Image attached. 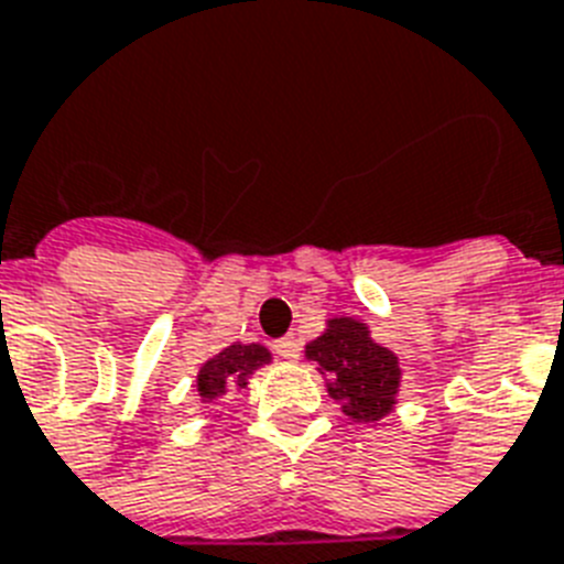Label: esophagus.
Here are the masks:
<instances>
[{
    "label": "esophagus",
    "instance_id": "1",
    "mask_svg": "<svg viewBox=\"0 0 564 564\" xmlns=\"http://www.w3.org/2000/svg\"><path fill=\"white\" fill-rule=\"evenodd\" d=\"M272 349L281 355V358H297V355H301V340H297L295 335H286V338L274 340Z\"/></svg>",
    "mask_w": 564,
    "mask_h": 564
}]
</instances>
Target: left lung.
I'll return each instance as SVG.
<instances>
[{
  "label": "left lung",
  "mask_w": 564,
  "mask_h": 564,
  "mask_svg": "<svg viewBox=\"0 0 564 564\" xmlns=\"http://www.w3.org/2000/svg\"><path fill=\"white\" fill-rule=\"evenodd\" d=\"M306 358L326 376V392L352 421H381L401 387L399 355L370 338L358 318H329L326 329L306 344Z\"/></svg>",
  "instance_id": "obj_1"
}]
</instances>
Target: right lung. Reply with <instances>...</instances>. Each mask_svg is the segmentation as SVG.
Masks as SVG:
<instances>
[{
	"instance_id": "obj_1",
	"label": "right lung",
	"mask_w": 564,
	"mask_h": 564,
	"mask_svg": "<svg viewBox=\"0 0 564 564\" xmlns=\"http://www.w3.org/2000/svg\"><path fill=\"white\" fill-rule=\"evenodd\" d=\"M272 361V352L260 344H231L215 358L203 364L197 372V395L203 404H212L229 390H243L254 370Z\"/></svg>"
}]
</instances>
